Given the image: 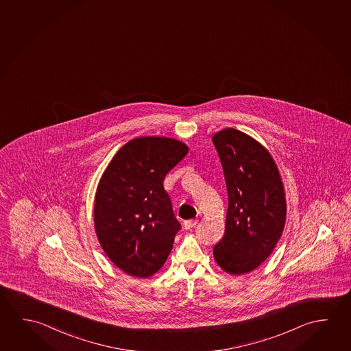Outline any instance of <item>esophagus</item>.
<instances>
[{
	"label": "esophagus",
	"instance_id": "esophagus-1",
	"mask_svg": "<svg viewBox=\"0 0 351 351\" xmlns=\"http://www.w3.org/2000/svg\"><path fill=\"white\" fill-rule=\"evenodd\" d=\"M198 223V220H195V219H191V220H186L184 223V229L186 230H191V229H193L195 228V225Z\"/></svg>",
	"mask_w": 351,
	"mask_h": 351
}]
</instances>
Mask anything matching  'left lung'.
Listing matches in <instances>:
<instances>
[{
  "label": "left lung",
  "instance_id": "obj_1",
  "mask_svg": "<svg viewBox=\"0 0 351 351\" xmlns=\"http://www.w3.org/2000/svg\"><path fill=\"white\" fill-rule=\"evenodd\" d=\"M212 141L229 198L225 234L213 253L221 269L245 274L268 258L282 236L287 218L284 186L268 150L246 133L226 128Z\"/></svg>",
  "mask_w": 351,
  "mask_h": 351
}]
</instances>
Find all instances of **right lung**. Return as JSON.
Masks as SVG:
<instances>
[{
  "label": "right lung",
  "mask_w": 351,
  "mask_h": 351,
  "mask_svg": "<svg viewBox=\"0 0 351 351\" xmlns=\"http://www.w3.org/2000/svg\"><path fill=\"white\" fill-rule=\"evenodd\" d=\"M189 153L167 137L130 141L99 181L94 224L108 257L128 276L156 274L173 250L181 224L162 181Z\"/></svg>",
  "instance_id": "right-lung-1"
}]
</instances>
